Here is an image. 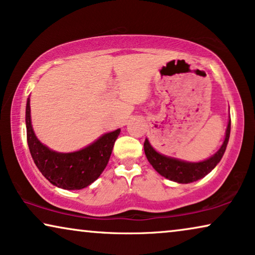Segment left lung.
I'll list each match as a JSON object with an SVG mask.
<instances>
[{
    "mask_svg": "<svg viewBox=\"0 0 255 255\" xmlns=\"http://www.w3.org/2000/svg\"><path fill=\"white\" fill-rule=\"evenodd\" d=\"M230 130H231V120L229 121L228 128H226L225 139L221 148L215 153L211 158H209L201 162H187L182 160L169 158V156L162 155L155 151L149 144L147 139H145L144 151L146 158L149 163L153 166L160 175L165 176L166 179L175 181L179 183H190L204 177L207 174L215 168L216 165L221 161L223 154H224L228 141L230 138Z\"/></svg>",
    "mask_w": 255,
    "mask_h": 255,
    "instance_id": "1",
    "label": "left lung"
}]
</instances>
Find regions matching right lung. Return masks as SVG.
<instances>
[{"label":"right lung","mask_w":255,"mask_h":255,"mask_svg":"<svg viewBox=\"0 0 255 255\" xmlns=\"http://www.w3.org/2000/svg\"><path fill=\"white\" fill-rule=\"evenodd\" d=\"M25 123L27 145L38 169L52 184L67 190L82 189L99 179L108 165L114 144L121 132L117 128L103 134L80 151L59 153L41 144L34 134L31 125L30 99L26 102Z\"/></svg>","instance_id":"right-lung-1"}]
</instances>
